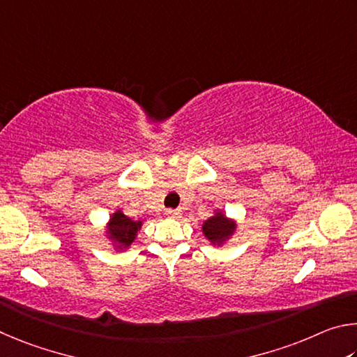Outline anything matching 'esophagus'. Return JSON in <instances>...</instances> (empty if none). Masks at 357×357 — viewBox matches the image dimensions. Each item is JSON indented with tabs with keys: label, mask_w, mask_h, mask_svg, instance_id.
<instances>
[{
	"label": "esophagus",
	"mask_w": 357,
	"mask_h": 357,
	"mask_svg": "<svg viewBox=\"0 0 357 357\" xmlns=\"http://www.w3.org/2000/svg\"><path fill=\"white\" fill-rule=\"evenodd\" d=\"M166 216H169V218H178L180 216V213H182V211H180L178 208H167L166 211Z\"/></svg>",
	"instance_id": "34e87169"
}]
</instances>
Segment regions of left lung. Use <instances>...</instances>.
Returning <instances> with one entry per match:
<instances>
[{
  "instance_id": "8db88e82",
  "label": "left lung",
  "mask_w": 357,
  "mask_h": 357,
  "mask_svg": "<svg viewBox=\"0 0 357 357\" xmlns=\"http://www.w3.org/2000/svg\"><path fill=\"white\" fill-rule=\"evenodd\" d=\"M204 234L210 241H222L234 232V224L226 220V216L216 215L204 222Z\"/></svg>"
}]
</instances>
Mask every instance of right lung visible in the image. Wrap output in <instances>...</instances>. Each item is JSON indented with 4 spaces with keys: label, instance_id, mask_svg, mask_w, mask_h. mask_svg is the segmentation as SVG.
Wrapping results in <instances>:
<instances>
[{
    "label": "right lung",
    "instance_id": "add662e5",
    "mask_svg": "<svg viewBox=\"0 0 357 357\" xmlns=\"http://www.w3.org/2000/svg\"><path fill=\"white\" fill-rule=\"evenodd\" d=\"M141 227L139 221H131L121 211L112 215L109 221V234L122 246H130L133 243L137 230Z\"/></svg>",
    "mask_w": 357,
    "mask_h": 357
}]
</instances>
